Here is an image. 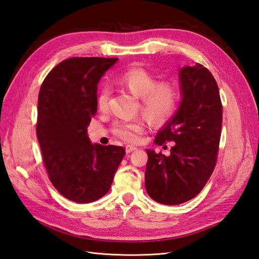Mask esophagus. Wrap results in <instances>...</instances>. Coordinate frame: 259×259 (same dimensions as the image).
I'll use <instances>...</instances> for the list:
<instances>
[{
	"instance_id": "1",
	"label": "esophagus",
	"mask_w": 259,
	"mask_h": 259,
	"mask_svg": "<svg viewBox=\"0 0 259 259\" xmlns=\"http://www.w3.org/2000/svg\"><path fill=\"white\" fill-rule=\"evenodd\" d=\"M136 149L137 148L134 147V146H126V147H125V151H126V153H131L133 151H135Z\"/></svg>"
}]
</instances>
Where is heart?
Listing matches in <instances>:
<instances>
[{"instance_id": "b5f03b06", "label": "heart", "mask_w": 259, "mask_h": 259, "mask_svg": "<svg viewBox=\"0 0 259 259\" xmlns=\"http://www.w3.org/2000/svg\"><path fill=\"white\" fill-rule=\"evenodd\" d=\"M116 82L139 97L140 110L154 124H163L168 121L177 110L179 104V90L171 81H159L142 67H132L116 76ZM109 90L101 88L96 97V105L100 111L108 107ZM145 123L136 117L114 123L113 134L127 143H137L144 132Z\"/></svg>"}]
</instances>
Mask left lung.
Wrapping results in <instances>:
<instances>
[{
  "label": "left lung",
  "mask_w": 259,
  "mask_h": 259,
  "mask_svg": "<svg viewBox=\"0 0 259 259\" xmlns=\"http://www.w3.org/2000/svg\"><path fill=\"white\" fill-rule=\"evenodd\" d=\"M183 100L154 143H173L168 156L147 149L146 190L152 200L177 205L193 199L206 185L217 162L223 106L217 83L201 64L179 72Z\"/></svg>",
  "instance_id": "8db88e82"
}]
</instances>
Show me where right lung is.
Instances as JSON below:
<instances>
[{
	"label": "right lung",
	"instance_id": "add662e5",
	"mask_svg": "<svg viewBox=\"0 0 259 259\" xmlns=\"http://www.w3.org/2000/svg\"><path fill=\"white\" fill-rule=\"evenodd\" d=\"M117 58L72 57L51 70L37 99L36 136L53 186L68 200L96 201L109 191L125 149L92 145L97 84Z\"/></svg>",
	"mask_w": 259,
	"mask_h": 259
}]
</instances>
